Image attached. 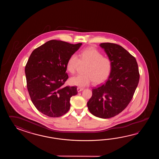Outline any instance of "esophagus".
Segmentation results:
<instances>
[{
  "mask_svg": "<svg viewBox=\"0 0 159 159\" xmlns=\"http://www.w3.org/2000/svg\"><path fill=\"white\" fill-rule=\"evenodd\" d=\"M83 90H84V88H80V87L77 88V91H78V92H80V91H82Z\"/></svg>",
  "mask_w": 159,
  "mask_h": 159,
  "instance_id": "34e87169",
  "label": "esophagus"
}]
</instances>
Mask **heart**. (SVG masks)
Listing matches in <instances>:
<instances>
[{"instance_id": "1", "label": "heart", "mask_w": 159, "mask_h": 159, "mask_svg": "<svg viewBox=\"0 0 159 159\" xmlns=\"http://www.w3.org/2000/svg\"><path fill=\"white\" fill-rule=\"evenodd\" d=\"M78 56L72 54L66 62V69L70 73L74 74L78 65L87 64L84 69V74L78 75L70 79L71 85L83 88L93 81L95 84L104 82L111 73L112 61L94 48H88L81 52Z\"/></svg>"}]
</instances>
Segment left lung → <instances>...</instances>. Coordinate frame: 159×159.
Returning <instances> with one entry per match:
<instances>
[{"instance_id": "obj_1", "label": "left lung", "mask_w": 159, "mask_h": 159, "mask_svg": "<svg viewBox=\"0 0 159 159\" xmlns=\"http://www.w3.org/2000/svg\"><path fill=\"white\" fill-rule=\"evenodd\" d=\"M99 45L111 60V71L104 84L93 88L87 105L93 115L110 118L129 105L138 85L140 75L135 58L125 48L110 43Z\"/></svg>"}]
</instances>
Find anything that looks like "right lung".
<instances>
[{"mask_svg":"<svg viewBox=\"0 0 159 159\" xmlns=\"http://www.w3.org/2000/svg\"><path fill=\"white\" fill-rule=\"evenodd\" d=\"M82 43L52 40L35 49L25 67L28 91L37 110L49 117H60L69 111L76 86H64L68 80L66 62Z\"/></svg>","mask_w":159,"mask_h":159,"instance_id":"right-lung-1","label":"right lung"}]
</instances>
